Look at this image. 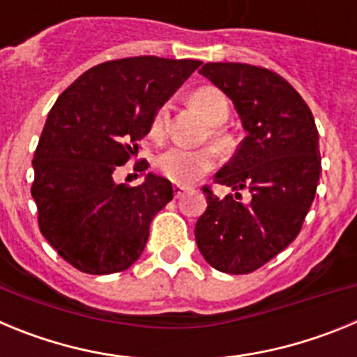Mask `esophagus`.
I'll return each mask as SVG.
<instances>
[{
	"label": "esophagus",
	"instance_id": "obj_1",
	"mask_svg": "<svg viewBox=\"0 0 357 357\" xmlns=\"http://www.w3.org/2000/svg\"><path fill=\"white\" fill-rule=\"evenodd\" d=\"M189 188H185V185H181V184H175L173 185V193H175V198H181L182 195L188 193Z\"/></svg>",
	"mask_w": 357,
	"mask_h": 357
}]
</instances>
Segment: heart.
Here are the masks:
<instances>
[{"instance_id": "heart-1", "label": "heart", "mask_w": 357, "mask_h": 357, "mask_svg": "<svg viewBox=\"0 0 357 357\" xmlns=\"http://www.w3.org/2000/svg\"><path fill=\"white\" fill-rule=\"evenodd\" d=\"M191 103L198 109L207 123L211 125H222L229 118V100L225 94L216 87H200L191 96ZM169 119V103H164L155 110L151 118L150 134L155 139H162L166 134ZM214 137L222 141V135L214 132ZM216 166V153L213 148H188L172 146L160 151L155 159V169L168 181L175 184L188 185L200 178L202 175L209 173Z\"/></svg>"}]
</instances>
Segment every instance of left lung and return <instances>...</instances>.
<instances>
[{
	"label": "left lung",
	"instance_id": "8db88e82",
	"mask_svg": "<svg viewBox=\"0 0 357 357\" xmlns=\"http://www.w3.org/2000/svg\"><path fill=\"white\" fill-rule=\"evenodd\" d=\"M200 75L232 100L247 137L214 175L236 191L218 198L204 185L207 209L195 238L204 259L245 275L266 264L298 236L321 172L318 130L302 96L284 78L259 66L209 62ZM248 188L250 202L238 191Z\"/></svg>",
	"mask_w": 357,
	"mask_h": 357
}]
</instances>
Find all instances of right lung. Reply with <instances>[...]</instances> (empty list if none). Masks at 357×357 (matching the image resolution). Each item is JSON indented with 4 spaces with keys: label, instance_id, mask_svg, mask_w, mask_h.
Wrapping results in <instances>:
<instances>
[{
    "label": "right lung",
    "instance_id": "1",
    "mask_svg": "<svg viewBox=\"0 0 357 357\" xmlns=\"http://www.w3.org/2000/svg\"><path fill=\"white\" fill-rule=\"evenodd\" d=\"M200 64L151 55L103 62L50 110L31 162V197L43 236L80 272H123L143 254L151 220L173 198V185L148 173L130 188L114 173L139 150L155 110ZM146 168V160L135 164L137 172Z\"/></svg>",
    "mask_w": 357,
    "mask_h": 357
}]
</instances>
